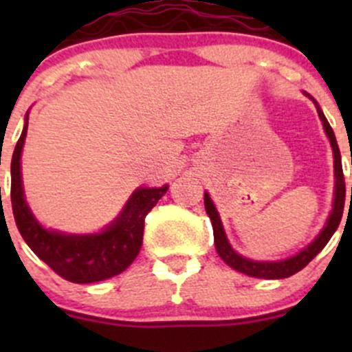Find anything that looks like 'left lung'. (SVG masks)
<instances>
[{
    "label": "left lung",
    "mask_w": 352,
    "mask_h": 352,
    "mask_svg": "<svg viewBox=\"0 0 352 352\" xmlns=\"http://www.w3.org/2000/svg\"><path fill=\"white\" fill-rule=\"evenodd\" d=\"M308 97H310V95H308ZM311 100H314V98H311ZM315 105H317L318 117H320L322 124H324L325 134H327V138L330 140V146H332V151H333L336 192H333L332 212H330L327 223H325L324 230L318 233L317 239L308 245V247L301 248V250L298 252V254H294L293 257L285 258V261H278V262H257V261H252V258L243 257V255L236 254V252L233 250L232 245H230L228 239H226V235H225V230H223L221 219H219L218 211H216V208H214V204H212L209 194L206 192L204 194V208H206V212H208V216L211 218V223H212V233H214L216 252H218L219 257H221L223 261L230 265V267L235 269V271L243 272V274L252 276V278H262V279L289 278V276L296 274L298 271H301V269H303L305 265H307L308 262L315 257V255L320 254L322 248L327 245L330 236L336 233L337 226H339L340 218H342V211H344V201H346V182H344L342 163H340V151H339V146H337L336 134H333L329 120L325 119L324 112H322V109L318 107L317 102H315ZM351 197H352V187H351Z\"/></svg>",
    "instance_id": "8db88e82"
}]
</instances>
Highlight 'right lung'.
Listing matches in <instances>:
<instances>
[{
    "label": "right lung",
    "instance_id": "1",
    "mask_svg": "<svg viewBox=\"0 0 352 352\" xmlns=\"http://www.w3.org/2000/svg\"><path fill=\"white\" fill-rule=\"evenodd\" d=\"M27 127L28 116L12 158V208L20 235L32 252L66 281L88 285L126 271L143 245L144 218L165 196L168 186L134 190L120 214L100 233L67 235L44 228L32 214L23 196L20 158Z\"/></svg>",
    "mask_w": 352,
    "mask_h": 352
}]
</instances>
